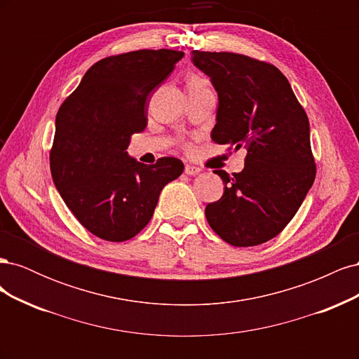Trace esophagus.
Segmentation results:
<instances>
[{
    "instance_id": "34e87169",
    "label": "esophagus",
    "mask_w": 359,
    "mask_h": 359,
    "mask_svg": "<svg viewBox=\"0 0 359 359\" xmlns=\"http://www.w3.org/2000/svg\"><path fill=\"white\" fill-rule=\"evenodd\" d=\"M184 172H186V173H187V175L193 177V175H198V173L201 172V169H199V168H196V166H191V165H186V168H184Z\"/></svg>"
}]
</instances>
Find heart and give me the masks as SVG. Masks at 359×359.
Instances as JSON below:
<instances>
[{
    "instance_id": "obj_1",
    "label": "heart",
    "mask_w": 359,
    "mask_h": 359,
    "mask_svg": "<svg viewBox=\"0 0 359 359\" xmlns=\"http://www.w3.org/2000/svg\"><path fill=\"white\" fill-rule=\"evenodd\" d=\"M203 86H206V81L198 73H190L187 76V88H189V91L199 90V88H203ZM186 149H190L189 144H186Z\"/></svg>"
}]
</instances>
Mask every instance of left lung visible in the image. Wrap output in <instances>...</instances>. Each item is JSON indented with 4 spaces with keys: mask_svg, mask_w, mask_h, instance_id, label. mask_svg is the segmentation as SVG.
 I'll list each match as a JSON object with an SVG mask.
<instances>
[{
    "mask_svg": "<svg viewBox=\"0 0 359 359\" xmlns=\"http://www.w3.org/2000/svg\"><path fill=\"white\" fill-rule=\"evenodd\" d=\"M193 62L219 94L211 139L247 149L243 172L214 170L224 193L206 205V220L227 244H264L289 224L316 177L307 114L273 64L205 50H193Z\"/></svg>",
    "mask_w": 359,
    "mask_h": 359,
    "instance_id": "1",
    "label": "left lung"
}]
</instances>
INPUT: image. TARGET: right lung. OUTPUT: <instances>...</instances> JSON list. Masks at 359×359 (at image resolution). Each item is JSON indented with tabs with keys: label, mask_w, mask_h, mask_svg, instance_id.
Masks as SVG:
<instances>
[{
	"label": "right lung",
	"mask_w": 359,
	"mask_h": 359,
	"mask_svg": "<svg viewBox=\"0 0 359 359\" xmlns=\"http://www.w3.org/2000/svg\"><path fill=\"white\" fill-rule=\"evenodd\" d=\"M184 52L140 49L97 61L60 106L49 161L55 187L76 219L104 241L123 243L149 223L160 191L182 161L144 165L127 156L147 127V97Z\"/></svg>",
	"instance_id": "obj_1"
}]
</instances>
